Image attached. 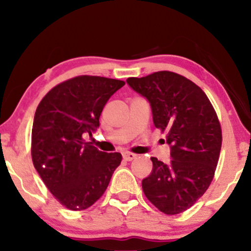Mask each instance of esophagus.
<instances>
[{
  "label": "esophagus",
  "instance_id": "esophagus-1",
  "mask_svg": "<svg viewBox=\"0 0 251 251\" xmlns=\"http://www.w3.org/2000/svg\"><path fill=\"white\" fill-rule=\"evenodd\" d=\"M135 157H137V154L132 153V152H127V151L123 152V158L124 160H126V162H131V160H133Z\"/></svg>",
  "mask_w": 251,
  "mask_h": 251
}]
</instances>
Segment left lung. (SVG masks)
<instances>
[{
    "mask_svg": "<svg viewBox=\"0 0 251 251\" xmlns=\"http://www.w3.org/2000/svg\"><path fill=\"white\" fill-rule=\"evenodd\" d=\"M127 83L150 101L153 123L166 133L171 162L152 157L153 169L143 179L146 198L166 215L191 208L214 179L220 159L222 128L209 98L191 80L169 71Z\"/></svg>",
    "mask_w": 251,
    "mask_h": 251,
    "instance_id": "obj_1",
    "label": "left lung"
}]
</instances>
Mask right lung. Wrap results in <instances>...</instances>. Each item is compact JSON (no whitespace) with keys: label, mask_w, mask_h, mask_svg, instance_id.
Wrapping results in <instances>:
<instances>
[{"label":"right lung","mask_w":251,"mask_h":251,"mask_svg":"<svg viewBox=\"0 0 251 251\" xmlns=\"http://www.w3.org/2000/svg\"><path fill=\"white\" fill-rule=\"evenodd\" d=\"M125 82L79 75L53 87L37 106L31 129V159L55 200L81 211L107 189L122 163L119 152L106 153L83 140L99 127L103 106Z\"/></svg>","instance_id":"1"}]
</instances>
